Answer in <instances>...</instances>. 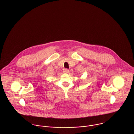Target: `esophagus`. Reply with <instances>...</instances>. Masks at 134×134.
I'll list each match as a JSON object with an SVG mask.
<instances>
[{
    "instance_id": "1",
    "label": "esophagus",
    "mask_w": 134,
    "mask_h": 134,
    "mask_svg": "<svg viewBox=\"0 0 134 134\" xmlns=\"http://www.w3.org/2000/svg\"><path fill=\"white\" fill-rule=\"evenodd\" d=\"M63 72L65 73H68L69 72V71L67 69H63Z\"/></svg>"
}]
</instances>
